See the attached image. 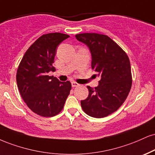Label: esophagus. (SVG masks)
<instances>
[{"label":"esophagus","instance_id":"esophagus-1","mask_svg":"<svg viewBox=\"0 0 155 155\" xmlns=\"http://www.w3.org/2000/svg\"><path fill=\"white\" fill-rule=\"evenodd\" d=\"M71 86H72V87H78V86H79V84L78 83L75 82V81H72Z\"/></svg>","mask_w":155,"mask_h":155}]
</instances>
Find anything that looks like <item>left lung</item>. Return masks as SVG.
I'll return each mask as SVG.
<instances>
[{"label": "left lung", "mask_w": 155, "mask_h": 155, "mask_svg": "<svg viewBox=\"0 0 155 155\" xmlns=\"http://www.w3.org/2000/svg\"><path fill=\"white\" fill-rule=\"evenodd\" d=\"M92 55V68L100 76L97 87L87 86L89 95L81 100L85 113L100 118L116 111L122 105L131 87V64L126 53L107 35L97 33L76 35Z\"/></svg>", "instance_id": "obj_1"}]
</instances>
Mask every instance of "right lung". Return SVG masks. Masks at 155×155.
<instances>
[{
  "label": "right lung",
  "instance_id": "obj_1",
  "mask_svg": "<svg viewBox=\"0 0 155 155\" xmlns=\"http://www.w3.org/2000/svg\"><path fill=\"white\" fill-rule=\"evenodd\" d=\"M70 36L49 33L41 36L27 50L16 73L17 87L27 105L37 115L53 117L62 110L70 94L69 81L48 76L54 71L56 48Z\"/></svg>",
  "mask_w": 155,
  "mask_h": 155
}]
</instances>
